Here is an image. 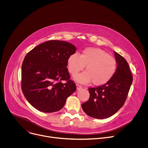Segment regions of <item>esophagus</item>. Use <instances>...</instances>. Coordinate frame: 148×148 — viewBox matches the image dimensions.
Instances as JSON below:
<instances>
[{
    "label": "esophagus",
    "instance_id": "1",
    "mask_svg": "<svg viewBox=\"0 0 148 148\" xmlns=\"http://www.w3.org/2000/svg\"><path fill=\"white\" fill-rule=\"evenodd\" d=\"M76 86H77V90H79V89H80V88L82 87V86L81 85L78 84H76Z\"/></svg>",
    "mask_w": 148,
    "mask_h": 148
}]
</instances>
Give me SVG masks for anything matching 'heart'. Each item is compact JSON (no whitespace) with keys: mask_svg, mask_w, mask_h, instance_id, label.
I'll return each instance as SVG.
<instances>
[{"mask_svg":"<svg viewBox=\"0 0 148 148\" xmlns=\"http://www.w3.org/2000/svg\"><path fill=\"white\" fill-rule=\"evenodd\" d=\"M86 65V71L77 75L75 80L84 84L92 82L95 86H102L110 82L117 68L115 59L97 47L86 48L80 55L73 53L67 60L68 70L72 75L82 71Z\"/></svg>","mask_w":148,"mask_h":148,"instance_id":"1","label":"heart"}]
</instances>
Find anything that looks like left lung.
I'll return each instance as SVG.
<instances>
[{
	"mask_svg": "<svg viewBox=\"0 0 148 148\" xmlns=\"http://www.w3.org/2000/svg\"><path fill=\"white\" fill-rule=\"evenodd\" d=\"M116 71L107 83L88 88L90 97L82 105L84 112L95 119H103L115 114L123 106L129 93L133 77L127 61L114 52Z\"/></svg>",
	"mask_w": 148,
	"mask_h": 148,
	"instance_id": "8db88e82",
	"label": "left lung"
}]
</instances>
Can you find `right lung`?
Returning <instances> with one entry per match:
<instances>
[{
    "instance_id": "add662e5",
    "label": "right lung",
    "mask_w": 148,
    "mask_h": 148,
    "mask_svg": "<svg viewBox=\"0 0 148 148\" xmlns=\"http://www.w3.org/2000/svg\"><path fill=\"white\" fill-rule=\"evenodd\" d=\"M75 51L71 43L52 40L37 46L25 56L22 91L27 101L38 111H60L67 97L75 91L76 85L70 80L66 68L68 57Z\"/></svg>"
}]
</instances>
